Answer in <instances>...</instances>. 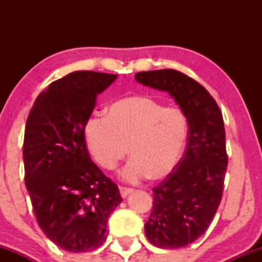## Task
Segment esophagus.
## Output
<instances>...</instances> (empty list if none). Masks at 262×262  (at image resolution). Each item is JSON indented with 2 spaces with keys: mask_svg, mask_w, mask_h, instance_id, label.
<instances>
[{
  "mask_svg": "<svg viewBox=\"0 0 262 262\" xmlns=\"http://www.w3.org/2000/svg\"><path fill=\"white\" fill-rule=\"evenodd\" d=\"M119 192H121V196L122 197H127L129 193L133 192V188H129V187H119Z\"/></svg>",
  "mask_w": 262,
  "mask_h": 262,
  "instance_id": "1",
  "label": "esophagus"
}]
</instances>
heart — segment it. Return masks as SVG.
Instances as JSON below:
<instances>
[{
	"mask_svg": "<svg viewBox=\"0 0 262 262\" xmlns=\"http://www.w3.org/2000/svg\"><path fill=\"white\" fill-rule=\"evenodd\" d=\"M83 137L102 169H116L129 151L132 160L122 170V179L158 181L169 176L181 160L188 119L181 108L166 107L146 95H132L114 101L107 117H90Z\"/></svg>",
	"mask_w": 262,
	"mask_h": 262,
	"instance_id": "1",
	"label": "heart"
}]
</instances>
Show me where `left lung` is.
I'll return each instance as SVG.
<instances>
[{"label":"left lung","instance_id":"1","mask_svg":"<svg viewBox=\"0 0 262 262\" xmlns=\"http://www.w3.org/2000/svg\"><path fill=\"white\" fill-rule=\"evenodd\" d=\"M135 80L169 92L188 119L185 154L176 169L152 188L146 237L161 249L197 240L212 223L222 201L228 155L223 116L202 85L172 69L141 71Z\"/></svg>","mask_w":262,"mask_h":262}]
</instances>
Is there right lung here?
<instances>
[{"label":"right lung","mask_w":262,"mask_h":262,"mask_svg":"<svg viewBox=\"0 0 262 262\" xmlns=\"http://www.w3.org/2000/svg\"><path fill=\"white\" fill-rule=\"evenodd\" d=\"M117 75L75 71L38 96L26 123L25 182L45 235L70 252L97 249L122 202L118 186L91 160L83 125Z\"/></svg>","instance_id":"1"}]
</instances>
